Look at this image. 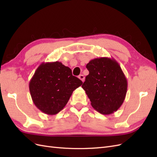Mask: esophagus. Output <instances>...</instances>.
I'll list each match as a JSON object with an SVG mask.
<instances>
[{
    "mask_svg": "<svg viewBox=\"0 0 157 157\" xmlns=\"http://www.w3.org/2000/svg\"><path fill=\"white\" fill-rule=\"evenodd\" d=\"M78 78L82 80V82H84V79H85V77H84V76L83 75H80L79 76H78Z\"/></svg>",
    "mask_w": 157,
    "mask_h": 157,
    "instance_id": "obj_1",
    "label": "esophagus"
}]
</instances>
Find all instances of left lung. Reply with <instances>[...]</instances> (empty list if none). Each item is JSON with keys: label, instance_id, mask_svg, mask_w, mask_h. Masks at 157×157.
Segmentation results:
<instances>
[{"label": "left lung", "instance_id": "obj_1", "mask_svg": "<svg viewBox=\"0 0 157 157\" xmlns=\"http://www.w3.org/2000/svg\"><path fill=\"white\" fill-rule=\"evenodd\" d=\"M89 74L82 88L94 109L103 115L117 111L124 102L128 82L117 61L112 58H95L86 65Z\"/></svg>", "mask_w": 157, "mask_h": 157}]
</instances>
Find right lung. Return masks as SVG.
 <instances>
[{
	"label": "right lung",
	"instance_id": "obj_1",
	"mask_svg": "<svg viewBox=\"0 0 157 157\" xmlns=\"http://www.w3.org/2000/svg\"><path fill=\"white\" fill-rule=\"evenodd\" d=\"M82 82L71 69L59 61L42 63L29 82V91L35 106L49 115L65 107L75 89Z\"/></svg>",
	"mask_w": 157,
	"mask_h": 157
}]
</instances>
